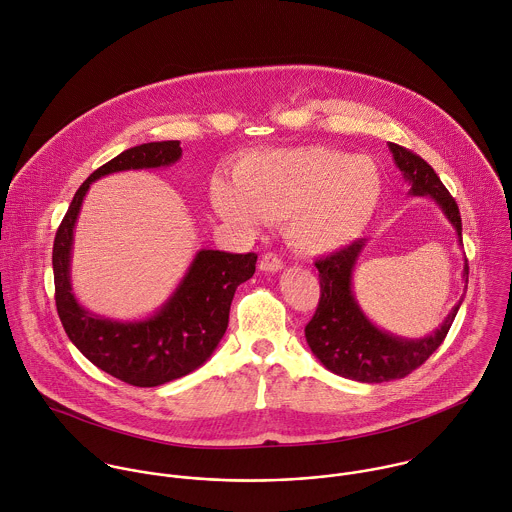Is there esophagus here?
<instances>
[{"mask_svg": "<svg viewBox=\"0 0 512 512\" xmlns=\"http://www.w3.org/2000/svg\"><path fill=\"white\" fill-rule=\"evenodd\" d=\"M259 269L261 271H267V273H275V271H281L283 269V261L281 257H277L275 253H265L259 261Z\"/></svg>", "mask_w": 512, "mask_h": 512, "instance_id": "1", "label": "esophagus"}]
</instances>
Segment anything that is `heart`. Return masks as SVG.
<instances>
[{"label": "heart", "instance_id": "1", "mask_svg": "<svg viewBox=\"0 0 512 512\" xmlns=\"http://www.w3.org/2000/svg\"><path fill=\"white\" fill-rule=\"evenodd\" d=\"M383 175L369 157L329 147H293L241 157L233 183L215 179L219 217L255 231L287 217L289 241L305 253H329L355 241L375 217Z\"/></svg>", "mask_w": 512, "mask_h": 512}]
</instances>
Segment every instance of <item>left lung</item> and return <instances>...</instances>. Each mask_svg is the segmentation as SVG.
Here are the masks:
<instances>
[{
    "label": "left lung",
    "instance_id": "1",
    "mask_svg": "<svg viewBox=\"0 0 512 512\" xmlns=\"http://www.w3.org/2000/svg\"><path fill=\"white\" fill-rule=\"evenodd\" d=\"M389 149L405 181L411 185L409 195L433 199L455 227L459 245H463L459 205L435 169L423 157L397 143H389ZM365 243L367 239H357L341 251L315 261V267L319 269L321 297L313 319L305 327V337L313 355L331 373L359 383H385L407 377L441 347L459 313L463 297L441 327L427 337L405 339L379 329L363 313L353 293V271ZM463 279L469 283L467 257Z\"/></svg>",
    "mask_w": 512,
    "mask_h": 512
}]
</instances>
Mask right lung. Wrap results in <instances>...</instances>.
<instances>
[{
	"label": "right lung",
	"instance_id": "1",
	"mask_svg": "<svg viewBox=\"0 0 512 512\" xmlns=\"http://www.w3.org/2000/svg\"><path fill=\"white\" fill-rule=\"evenodd\" d=\"M179 157V141L125 149L83 181L53 241L55 305L69 341L95 367L133 387H159L199 369L227 331L235 289L255 273V253L201 249L171 297L147 319L99 317L75 299L69 275L73 229L89 185L109 173L169 167Z\"/></svg>",
	"mask_w": 512,
	"mask_h": 512
}]
</instances>
